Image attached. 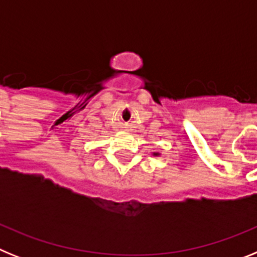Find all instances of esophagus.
<instances>
[{"label": "esophagus", "mask_w": 257, "mask_h": 257, "mask_svg": "<svg viewBox=\"0 0 257 257\" xmlns=\"http://www.w3.org/2000/svg\"><path fill=\"white\" fill-rule=\"evenodd\" d=\"M124 128H126V130H130V124H126V126H124Z\"/></svg>", "instance_id": "esophagus-1"}]
</instances>
